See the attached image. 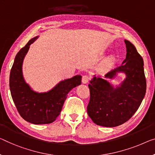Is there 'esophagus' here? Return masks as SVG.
Returning a JSON list of instances; mask_svg holds the SVG:
<instances>
[{
  "instance_id": "obj_1",
  "label": "esophagus",
  "mask_w": 155,
  "mask_h": 155,
  "mask_svg": "<svg viewBox=\"0 0 155 155\" xmlns=\"http://www.w3.org/2000/svg\"><path fill=\"white\" fill-rule=\"evenodd\" d=\"M90 79H91V77H90L89 75L85 74L84 76H83L82 83H83V84H87V83H88Z\"/></svg>"
}]
</instances>
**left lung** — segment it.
Instances as JSON below:
<instances>
[{"instance_id": "1", "label": "left lung", "mask_w": 155, "mask_h": 155, "mask_svg": "<svg viewBox=\"0 0 155 155\" xmlns=\"http://www.w3.org/2000/svg\"><path fill=\"white\" fill-rule=\"evenodd\" d=\"M126 58L122 64L105 75L112 79L117 73L126 78L114 87L107 80L93 77L88 85L91 98L87 110L89 117L97 125L114 127L129 120L139 108L146 92L143 60L136 47L124 40Z\"/></svg>"}]
</instances>
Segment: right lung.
<instances>
[{
    "instance_id": "obj_1",
    "label": "right lung",
    "mask_w": 155,
    "mask_h": 155,
    "mask_svg": "<svg viewBox=\"0 0 155 155\" xmlns=\"http://www.w3.org/2000/svg\"><path fill=\"white\" fill-rule=\"evenodd\" d=\"M38 38L31 39L16 55L10 71V89L18 114L25 120L35 124H49L61 114L68 92L81 84V76L61 81L47 92L33 91L23 77L22 64L30 45Z\"/></svg>"
}]
</instances>
